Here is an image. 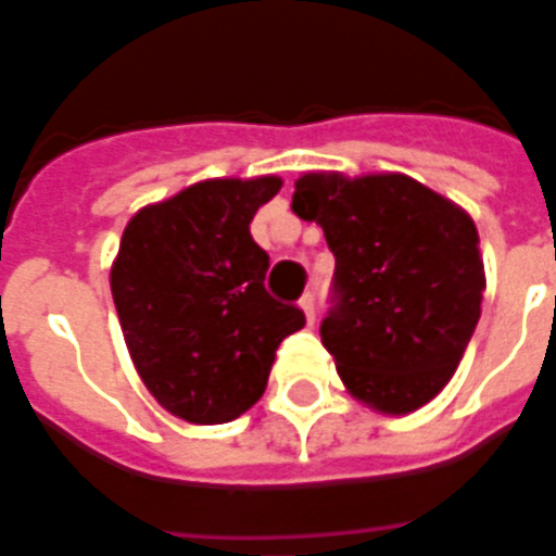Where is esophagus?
<instances>
[{"label": "esophagus", "instance_id": "34e87169", "mask_svg": "<svg viewBox=\"0 0 556 556\" xmlns=\"http://www.w3.org/2000/svg\"><path fill=\"white\" fill-rule=\"evenodd\" d=\"M301 309H303V315H306V321L313 325L315 321V294L313 291H306V294L301 298Z\"/></svg>", "mask_w": 556, "mask_h": 556}]
</instances>
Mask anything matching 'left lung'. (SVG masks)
Segmentation results:
<instances>
[{
  "label": "left lung",
  "mask_w": 556,
  "mask_h": 556,
  "mask_svg": "<svg viewBox=\"0 0 556 556\" xmlns=\"http://www.w3.org/2000/svg\"><path fill=\"white\" fill-rule=\"evenodd\" d=\"M291 211L337 255L321 342L363 405L402 417L450 384L479 321L485 270L467 211L399 172H306Z\"/></svg>",
  "instance_id": "left-lung-1"
}]
</instances>
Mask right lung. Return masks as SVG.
<instances>
[{"label": "right lung", "mask_w": 556, "mask_h": 556, "mask_svg": "<svg viewBox=\"0 0 556 556\" xmlns=\"http://www.w3.org/2000/svg\"><path fill=\"white\" fill-rule=\"evenodd\" d=\"M279 187L277 175L207 178L125 226L110 289L127 351L148 393L187 422L253 408L279 342L306 325L265 291L270 258L250 235Z\"/></svg>", "instance_id": "1"}]
</instances>
